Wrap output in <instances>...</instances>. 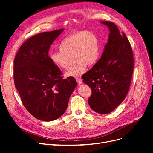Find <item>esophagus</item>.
I'll return each instance as SVG.
<instances>
[{"instance_id":"obj_1","label":"esophagus","mask_w":153,"mask_h":153,"mask_svg":"<svg viewBox=\"0 0 153 153\" xmlns=\"http://www.w3.org/2000/svg\"><path fill=\"white\" fill-rule=\"evenodd\" d=\"M76 82H77V83H78V85H80V84H82V82H83L82 80L81 79V78H80V77H78V78H76Z\"/></svg>"}]
</instances>
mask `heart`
<instances>
[{"instance_id":"1","label":"heart","mask_w":153,"mask_h":153,"mask_svg":"<svg viewBox=\"0 0 153 153\" xmlns=\"http://www.w3.org/2000/svg\"><path fill=\"white\" fill-rule=\"evenodd\" d=\"M59 48V51L50 55V59L55 66L67 69L71 65L73 57L75 64L66 73L68 76H80L84 73L87 65H94L100 56L98 37L90 31L73 32L61 41Z\"/></svg>"}]
</instances>
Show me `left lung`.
<instances>
[{
    "mask_svg": "<svg viewBox=\"0 0 153 153\" xmlns=\"http://www.w3.org/2000/svg\"><path fill=\"white\" fill-rule=\"evenodd\" d=\"M101 24L110 30L108 43L99 61L82 76L91 89L88 100L96 112L106 114L121 104L130 87L134 68L133 54L130 43L124 32L111 22Z\"/></svg>",
    "mask_w": 153,
    "mask_h": 153,
    "instance_id": "1",
    "label": "left lung"
}]
</instances>
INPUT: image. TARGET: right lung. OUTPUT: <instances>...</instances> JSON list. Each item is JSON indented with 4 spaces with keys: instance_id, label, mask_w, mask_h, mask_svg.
<instances>
[{
    "instance_id": "obj_1",
    "label": "right lung",
    "mask_w": 153,
    "mask_h": 153,
    "mask_svg": "<svg viewBox=\"0 0 153 153\" xmlns=\"http://www.w3.org/2000/svg\"><path fill=\"white\" fill-rule=\"evenodd\" d=\"M63 29L41 32L22 44L14 61V82L27 110L41 121L60 117L77 85L75 78L62 73L48 56L50 45Z\"/></svg>"
}]
</instances>
